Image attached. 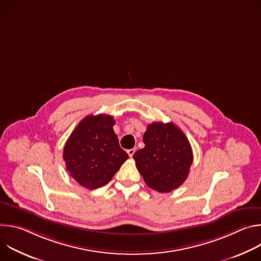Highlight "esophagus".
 I'll return each instance as SVG.
<instances>
[{"instance_id": "34e87169", "label": "esophagus", "mask_w": 261, "mask_h": 261, "mask_svg": "<svg viewBox=\"0 0 261 261\" xmlns=\"http://www.w3.org/2000/svg\"><path fill=\"white\" fill-rule=\"evenodd\" d=\"M127 153H128L129 157H132L134 155V153H135V148H130V150L127 151Z\"/></svg>"}]
</instances>
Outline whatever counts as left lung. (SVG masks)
Masks as SVG:
<instances>
[{"label": "left lung", "mask_w": 261, "mask_h": 261, "mask_svg": "<svg viewBox=\"0 0 261 261\" xmlns=\"http://www.w3.org/2000/svg\"><path fill=\"white\" fill-rule=\"evenodd\" d=\"M144 147L134 153L135 165L148 187L167 193L187 178L193 162L192 147L173 123H152L142 138Z\"/></svg>", "instance_id": "8db88e82"}]
</instances>
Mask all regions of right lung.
<instances>
[{"instance_id": "1", "label": "right lung", "mask_w": 261, "mask_h": 261, "mask_svg": "<svg viewBox=\"0 0 261 261\" xmlns=\"http://www.w3.org/2000/svg\"><path fill=\"white\" fill-rule=\"evenodd\" d=\"M108 115L88 116L76 126L64 146L63 158L70 175L94 190L106 185L129 158L121 148Z\"/></svg>"}]
</instances>
